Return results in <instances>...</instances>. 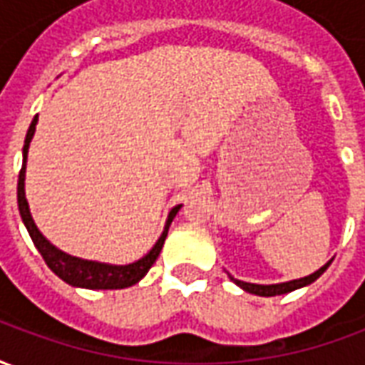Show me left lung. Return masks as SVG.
<instances>
[{
  "label": "left lung",
  "instance_id": "left-lung-1",
  "mask_svg": "<svg viewBox=\"0 0 365 365\" xmlns=\"http://www.w3.org/2000/svg\"><path fill=\"white\" fill-rule=\"evenodd\" d=\"M329 264H324L321 269H317L314 274L307 275V277H301V279H293V282L287 283H275V285H256V283H246V282H238L235 277H230L232 282L237 283L238 287H242L248 293H254V295H262V297H274V295H283V293H289L293 289H299V287H303V285H309V283H313L317 277H321L322 272L329 268Z\"/></svg>",
  "mask_w": 365,
  "mask_h": 365
}]
</instances>
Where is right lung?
Masks as SVG:
<instances>
[{"label":"right lung","mask_w":365,"mask_h":365,"mask_svg":"<svg viewBox=\"0 0 365 365\" xmlns=\"http://www.w3.org/2000/svg\"><path fill=\"white\" fill-rule=\"evenodd\" d=\"M36 120L38 117L33 119L31 127H29L27 138H25V146H23V168L19 172V182H17V203H19V213L21 219L27 227L29 235L35 242L36 250L41 252V256L46 262V266L58 275L60 279H64L70 285H78V287H88V289H123L128 285H135L136 282H140L146 272L154 266V262L160 256V250L164 246V240L168 237V229H170V222L175 217V213L180 211V205L172 209V213L168 217L166 230L162 232V237L156 242V246L152 248L150 252L144 256L143 260L135 262V264H128V266H109V264H97V262H88L74 258V256H68L58 248L46 240V238L38 232L36 229L33 217L29 213V203L25 199V162H27V152H29V143L35 135Z\"/></svg>","instance_id":"obj_1"}]
</instances>
